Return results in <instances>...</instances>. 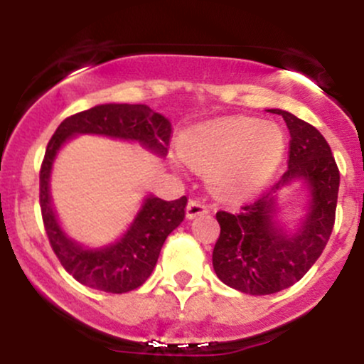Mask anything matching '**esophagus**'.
Listing matches in <instances>:
<instances>
[{"label": "esophagus", "instance_id": "1", "mask_svg": "<svg viewBox=\"0 0 364 364\" xmlns=\"http://www.w3.org/2000/svg\"><path fill=\"white\" fill-rule=\"evenodd\" d=\"M205 212H208V208H207L203 200L191 198L190 202H188V205H186V217H188V219H193V217L200 215V214H205Z\"/></svg>", "mask_w": 364, "mask_h": 364}]
</instances>
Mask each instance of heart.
Segmentation results:
<instances>
[{"mask_svg": "<svg viewBox=\"0 0 364 364\" xmlns=\"http://www.w3.org/2000/svg\"><path fill=\"white\" fill-rule=\"evenodd\" d=\"M284 133L272 121L231 118L205 124L185 140L193 164L212 171L215 190L229 196L252 195L269 181L284 156Z\"/></svg>", "mask_w": 364, "mask_h": 364, "instance_id": "obj_1", "label": "heart"}]
</instances>
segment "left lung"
<instances>
[{
    "instance_id": "8db88e82",
    "label": "left lung",
    "mask_w": 364,
    "mask_h": 364,
    "mask_svg": "<svg viewBox=\"0 0 364 364\" xmlns=\"http://www.w3.org/2000/svg\"><path fill=\"white\" fill-rule=\"evenodd\" d=\"M289 128L287 171L272 191L262 193L240 210L215 214L220 225L212 263L225 286L246 294H274L298 282L318 260L336 223L341 174L323 135L306 121L281 109ZM292 178L311 186V212L296 235H286L273 225L275 189Z\"/></svg>"
}]
</instances>
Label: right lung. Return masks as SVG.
Returning <instances> with one entry per match:
<instances>
[{"label": "right lung", "mask_w": 364, "mask_h": 364, "mask_svg": "<svg viewBox=\"0 0 364 364\" xmlns=\"http://www.w3.org/2000/svg\"><path fill=\"white\" fill-rule=\"evenodd\" d=\"M77 133H97L114 139L136 140L157 152L168 154L171 121L144 104H102L68 116L49 140L39 173V203L46 235L65 270L92 289L123 294L140 287L156 267L162 245L185 219L186 196L178 200L149 196L118 243L102 250H83L66 237L58 224L49 196V173L56 152Z\"/></svg>", "instance_id": "obj_1"}]
</instances>
